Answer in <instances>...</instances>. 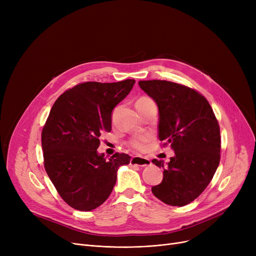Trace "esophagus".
I'll list each match as a JSON object with an SVG mask.
<instances>
[{"instance_id": "esophagus-1", "label": "esophagus", "mask_w": 256, "mask_h": 256, "mask_svg": "<svg viewBox=\"0 0 256 256\" xmlns=\"http://www.w3.org/2000/svg\"><path fill=\"white\" fill-rule=\"evenodd\" d=\"M130 165H137L140 167H146L152 165V162L150 158H144V156H132L130 158Z\"/></svg>"}]
</instances>
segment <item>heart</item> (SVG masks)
<instances>
[{
	"mask_svg": "<svg viewBox=\"0 0 256 256\" xmlns=\"http://www.w3.org/2000/svg\"><path fill=\"white\" fill-rule=\"evenodd\" d=\"M148 102H152V100L148 98H141L140 100H138L137 104ZM147 141H148V137L147 136H137L130 141V145L132 147V148L141 150L145 148V145H146Z\"/></svg>",
	"mask_w": 256,
	"mask_h": 256,
	"instance_id": "heart-1",
	"label": "heart"
}]
</instances>
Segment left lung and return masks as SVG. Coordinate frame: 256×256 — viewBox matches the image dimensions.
I'll use <instances>...</instances> for the list:
<instances>
[{"mask_svg":"<svg viewBox=\"0 0 256 256\" xmlns=\"http://www.w3.org/2000/svg\"><path fill=\"white\" fill-rule=\"evenodd\" d=\"M140 88L158 109V139L170 144L169 163L156 158L163 180L152 188L154 195L172 206L189 204L204 191L220 162L218 121L204 96L169 80H140Z\"/></svg>","mask_w":256,"mask_h":256,"instance_id":"left-lung-1","label":"left lung"}]
</instances>
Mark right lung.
<instances>
[{"label": "right lung", "mask_w": 256, "mask_h": 256, "mask_svg": "<svg viewBox=\"0 0 256 256\" xmlns=\"http://www.w3.org/2000/svg\"><path fill=\"white\" fill-rule=\"evenodd\" d=\"M135 80L86 82L64 92L54 104L42 134L44 167L65 202L88 212L110 196L126 154L106 158L98 154L100 136L111 132L112 112L132 89Z\"/></svg>", "instance_id": "1"}]
</instances>
